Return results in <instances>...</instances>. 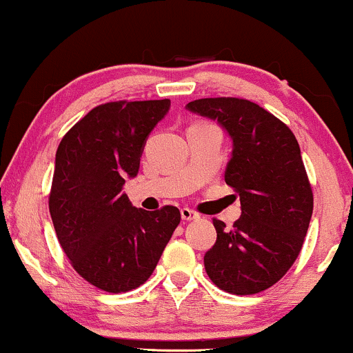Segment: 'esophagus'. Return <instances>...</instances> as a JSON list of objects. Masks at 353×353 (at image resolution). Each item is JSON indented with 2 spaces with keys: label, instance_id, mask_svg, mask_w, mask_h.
<instances>
[{
  "label": "esophagus",
  "instance_id": "esophagus-1",
  "mask_svg": "<svg viewBox=\"0 0 353 353\" xmlns=\"http://www.w3.org/2000/svg\"><path fill=\"white\" fill-rule=\"evenodd\" d=\"M181 217L184 219V221H192V219H199V214H197L196 210H192L189 208H182L181 209Z\"/></svg>",
  "mask_w": 353,
  "mask_h": 353
}]
</instances>
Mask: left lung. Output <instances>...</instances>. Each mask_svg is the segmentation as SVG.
Segmentation results:
<instances>
[{
  "label": "left lung",
  "mask_w": 353,
  "mask_h": 353,
  "mask_svg": "<svg viewBox=\"0 0 353 353\" xmlns=\"http://www.w3.org/2000/svg\"><path fill=\"white\" fill-rule=\"evenodd\" d=\"M188 109L232 137L225 184L242 208L230 229L212 219L217 241L204 255L205 272L225 292L259 294L292 267L309 229L314 194L301 148L289 125L249 99L204 98Z\"/></svg>",
  "instance_id": "1"
}]
</instances>
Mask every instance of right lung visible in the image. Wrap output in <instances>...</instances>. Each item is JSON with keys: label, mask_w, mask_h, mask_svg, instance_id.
<instances>
[{"label": "right lung", "mask_w": 353, "mask_h": 353, "mask_svg": "<svg viewBox=\"0 0 353 353\" xmlns=\"http://www.w3.org/2000/svg\"><path fill=\"white\" fill-rule=\"evenodd\" d=\"M171 101H112L96 106L56 151L50 212L72 269L104 292L136 289L151 277L181 222L179 209L132 208L123 194L145 139Z\"/></svg>", "instance_id": "1"}]
</instances>
